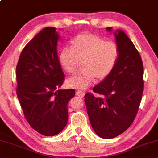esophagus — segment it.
Segmentation results:
<instances>
[{"label": "esophagus", "mask_w": 158, "mask_h": 158, "mask_svg": "<svg viewBox=\"0 0 158 158\" xmlns=\"http://www.w3.org/2000/svg\"><path fill=\"white\" fill-rule=\"evenodd\" d=\"M76 95L80 98H83L85 96V93H84V92L80 91H76Z\"/></svg>", "instance_id": "esophagus-1"}]
</instances>
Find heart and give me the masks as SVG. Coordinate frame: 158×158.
Masks as SVG:
<instances>
[{
	"mask_svg": "<svg viewBox=\"0 0 158 158\" xmlns=\"http://www.w3.org/2000/svg\"><path fill=\"white\" fill-rule=\"evenodd\" d=\"M120 49L114 41L106 40L96 34L83 32L71 40V47H64L59 55L62 67L73 73L82 61L83 69L67 80L69 87L86 89L94 82L106 78L118 63Z\"/></svg>",
	"mask_w": 158,
	"mask_h": 158,
	"instance_id": "1",
	"label": "heart"
}]
</instances>
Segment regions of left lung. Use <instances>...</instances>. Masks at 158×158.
Listing matches in <instances>:
<instances>
[{
	"instance_id": "left-lung-1",
	"label": "left lung",
	"mask_w": 158,
	"mask_h": 158,
	"mask_svg": "<svg viewBox=\"0 0 158 158\" xmlns=\"http://www.w3.org/2000/svg\"><path fill=\"white\" fill-rule=\"evenodd\" d=\"M106 30L112 31V27ZM120 56L114 70L85 96V102L94 131L111 139L129 128L138 113L144 89V68L140 55L132 41L120 29L114 33Z\"/></svg>"
}]
</instances>
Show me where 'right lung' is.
I'll use <instances>...</instances> for the list:
<instances>
[{
    "instance_id": "right-lung-1",
    "label": "right lung",
    "mask_w": 158,
    "mask_h": 158,
    "mask_svg": "<svg viewBox=\"0 0 158 158\" xmlns=\"http://www.w3.org/2000/svg\"><path fill=\"white\" fill-rule=\"evenodd\" d=\"M55 27L41 30L26 44L16 66V94L29 125L45 136L62 131L68 121V102L75 90L60 89L64 75L57 53Z\"/></svg>"
}]
</instances>
